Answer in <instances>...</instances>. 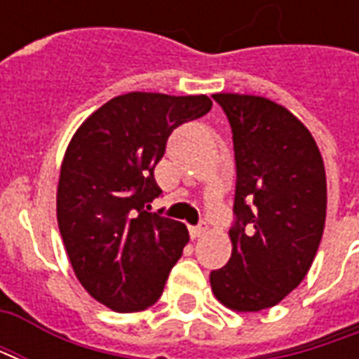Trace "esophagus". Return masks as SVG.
Wrapping results in <instances>:
<instances>
[{"mask_svg":"<svg viewBox=\"0 0 359 359\" xmlns=\"http://www.w3.org/2000/svg\"><path fill=\"white\" fill-rule=\"evenodd\" d=\"M205 233H208V225H205V223H202V225L198 226H190V236H192V238H200V236H203Z\"/></svg>","mask_w":359,"mask_h":359,"instance_id":"34e87169","label":"esophagus"}]
</instances>
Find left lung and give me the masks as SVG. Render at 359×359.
Listing matches in <instances>:
<instances>
[{"instance_id": "left-lung-1", "label": "left lung", "mask_w": 359, "mask_h": 359, "mask_svg": "<svg viewBox=\"0 0 359 359\" xmlns=\"http://www.w3.org/2000/svg\"><path fill=\"white\" fill-rule=\"evenodd\" d=\"M213 100L233 128L236 223L233 254L211 271V290L233 311H262L285 300L316 259L327 215L323 157L283 105L248 94Z\"/></svg>"}]
</instances>
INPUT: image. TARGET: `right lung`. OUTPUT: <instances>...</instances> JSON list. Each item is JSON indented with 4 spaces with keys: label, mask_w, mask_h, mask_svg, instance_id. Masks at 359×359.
I'll return each mask as SVG.
<instances>
[{
    "label": "right lung",
    "mask_w": 359,
    "mask_h": 359,
    "mask_svg": "<svg viewBox=\"0 0 359 359\" xmlns=\"http://www.w3.org/2000/svg\"><path fill=\"white\" fill-rule=\"evenodd\" d=\"M211 105L203 94L117 95L67 146L57 184L59 233L79 283L113 311L154 306L182 256L187 226L146 208L161 194L154 169L169 134Z\"/></svg>",
    "instance_id": "add662e5"
}]
</instances>
